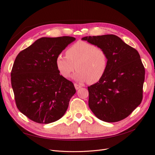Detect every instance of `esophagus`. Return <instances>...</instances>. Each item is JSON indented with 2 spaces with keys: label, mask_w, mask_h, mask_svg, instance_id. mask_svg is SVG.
<instances>
[{
  "label": "esophagus",
  "mask_w": 155,
  "mask_h": 155,
  "mask_svg": "<svg viewBox=\"0 0 155 155\" xmlns=\"http://www.w3.org/2000/svg\"><path fill=\"white\" fill-rule=\"evenodd\" d=\"M74 87H75V88H76V90H78V89H79V88L82 87L81 85H78V84H77V83H75L74 84Z\"/></svg>",
  "instance_id": "obj_1"
}]
</instances>
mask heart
I'll return each mask as SVG.
<instances>
[{
	"mask_svg": "<svg viewBox=\"0 0 155 155\" xmlns=\"http://www.w3.org/2000/svg\"><path fill=\"white\" fill-rule=\"evenodd\" d=\"M66 56L58 55L56 67L60 74L68 78L74 70V79L79 82L95 83L105 74L108 67V55L104 49L85 41H79L66 51Z\"/></svg>",
	"mask_w": 155,
	"mask_h": 155,
	"instance_id": "obj_1",
	"label": "heart"
}]
</instances>
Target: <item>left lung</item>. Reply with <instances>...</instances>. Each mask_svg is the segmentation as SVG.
<instances>
[{
	"label": "left lung",
	"instance_id": "obj_1",
	"mask_svg": "<svg viewBox=\"0 0 155 155\" xmlns=\"http://www.w3.org/2000/svg\"><path fill=\"white\" fill-rule=\"evenodd\" d=\"M81 39L104 49L108 55L104 76L88 87L89 107L98 119L106 122L124 120L142 100L145 68L138 51L115 35Z\"/></svg>",
	"mask_w": 155,
	"mask_h": 155
}]
</instances>
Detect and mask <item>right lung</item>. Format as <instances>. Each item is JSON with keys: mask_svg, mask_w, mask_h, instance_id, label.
<instances>
[{"mask_svg": "<svg viewBox=\"0 0 155 155\" xmlns=\"http://www.w3.org/2000/svg\"><path fill=\"white\" fill-rule=\"evenodd\" d=\"M75 40L69 36L41 37L15 58L11 82L16 105L35 122L48 124L62 118L76 92L55 64L58 55Z\"/></svg>", "mask_w": 155, "mask_h": 155, "instance_id": "add662e5", "label": "right lung"}]
</instances>
